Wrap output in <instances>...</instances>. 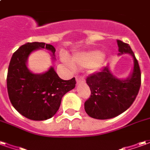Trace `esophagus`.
<instances>
[{"label":"esophagus","instance_id":"esophagus-1","mask_svg":"<svg viewBox=\"0 0 150 150\" xmlns=\"http://www.w3.org/2000/svg\"><path fill=\"white\" fill-rule=\"evenodd\" d=\"M76 83H77V84L84 83V79H83V76H76Z\"/></svg>","mask_w":150,"mask_h":150}]
</instances>
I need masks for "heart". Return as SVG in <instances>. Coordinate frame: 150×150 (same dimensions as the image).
Returning a JSON list of instances; mask_svg holds the SVG:
<instances>
[{
	"mask_svg": "<svg viewBox=\"0 0 150 150\" xmlns=\"http://www.w3.org/2000/svg\"><path fill=\"white\" fill-rule=\"evenodd\" d=\"M104 57V54L100 50H91V51H85L75 54L73 56V62L69 59L68 56L65 53H62L60 58L62 62L69 67L73 68L75 65L80 68H88L91 67L96 68Z\"/></svg>",
	"mask_w": 150,
	"mask_h": 150,
	"instance_id": "obj_1",
	"label": "heart"
}]
</instances>
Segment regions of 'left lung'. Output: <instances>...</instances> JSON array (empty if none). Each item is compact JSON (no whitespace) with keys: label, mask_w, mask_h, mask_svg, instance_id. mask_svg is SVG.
Wrapping results in <instances>:
<instances>
[{"label":"left lung","mask_w":150,"mask_h":150,"mask_svg":"<svg viewBox=\"0 0 150 150\" xmlns=\"http://www.w3.org/2000/svg\"><path fill=\"white\" fill-rule=\"evenodd\" d=\"M117 44L118 55L127 54L132 56V69L125 78L115 76L109 67L87 78L91 95L84 103V109L95 119H111L125 112L135 100L141 87V71L131 47L120 40Z\"/></svg>","instance_id":"1"}]
</instances>
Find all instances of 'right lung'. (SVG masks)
I'll return each instance as SVG.
<instances>
[{
    "instance_id": "1",
    "label": "right lung",
    "mask_w": 150,
    "mask_h": 150,
    "mask_svg": "<svg viewBox=\"0 0 150 150\" xmlns=\"http://www.w3.org/2000/svg\"><path fill=\"white\" fill-rule=\"evenodd\" d=\"M45 49L55 60V48L44 42H27L12 56L7 75V89L12 105L28 119L45 120L59 110L62 96L75 87V79L63 80L51 66L43 73H34L28 68L31 53Z\"/></svg>"
}]
</instances>
